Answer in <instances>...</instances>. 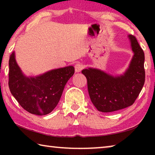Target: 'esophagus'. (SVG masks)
<instances>
[{
  "instance_id": "34e87169",
  "label": "esophagus",
  "mask_w": 155,
  "mask_h": 155,
  "mask_svg": "<svg viewBox=\"0 0 155 155\" xmlns=\"http://www.w3.org/2000/svg\"><path fill=\"white\" fill-rule=\"evenodd\" d=\"M74 69H75V71L77 72H80L81 69H82V66H81L80 64H77V65H75Z\"/></svg>"
}]
</instances>
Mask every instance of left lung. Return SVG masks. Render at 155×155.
Returning <instances> with one entry per match:
<instances>
[{
    "label": "left lung",
    "mask_w": 155,
    "mask_h": 155,
    "mask_svg": "<svg viewBox=\"0 0 155 155\" xmlns=\"http://www.w3.org/2000/svg\"><path fill=\"white\" fill-rule=\"evenodd\" d=\"M9 87L21 107L31 114H48L59 103L65 84L74 74L70 65L48 70L37 76L22 72L13 51L9 60Z\"/></svg>",
    "instance_id": "obj_1"
}]
</instances>
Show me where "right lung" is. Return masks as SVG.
<instances>
[{"label": "right lung", "mask_w": 155, "mask_h": 155, "mask_svg": "<svg viewBox=\"0 0 155 155\" xmlns=\"http://www.w3.org/2000/svg\"><path fill=\"white\" fill-rule=\"evenodd\" d=\"M128 37L133 56L124 74L114 77L104 70L93 68L81 72L87 78L91 101L99 111H115L132 105L143 86V51L135 37Z\"/></svg>", "instance_id": "obj_1"}]
</instances>
